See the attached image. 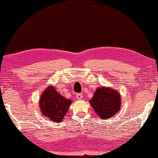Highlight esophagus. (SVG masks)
<instances>
[{
	"label": "esophagus",
	"instance_id": "1",
	"mask_svg": "<svg viewBox=\"0 0 158 158\" xmlns=\"http://www.w3.org/2000/svg\"><path fill=\"white\" fill-rule=\"evenodd\" d=\"M76 97H77V99H78V100L82 99V98H83V94H81V93H77V94L76 95Z\"/></svg>",
	"mask_w": 158,
	"mask_h": 158
}]
</instances>
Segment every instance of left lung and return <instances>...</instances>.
<instances>
[{"label":"left lung","instance_id":"left-lung-1","mask_svg":"<svg viewBox=\"0 0 158 158\" xmlns=\"http://www.w3.org/2000/svg\"><path fill=\"white\" fill-rule=\"evenodd\" d=\"M89 103L99 118L106 120L111 118L120 111L121 98L116 89L102 86L95 91Z\"/></svg>","mask_w":158,"mask_h":158}]
</instances>
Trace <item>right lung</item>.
I'll use <instances>...</instances> for the list:
<instances>
[{"label": "right lung", "instance_id": "right-lung-1", "mask_svg": "<svg viewBox=\"0 0 158 158\" xmlns=\"http://www.w3.org/2000/svg\"><path fill=\"white\" fill-rule=\"evenodd\" d=\"M72 100L62 96L53 86H47L39 100V107L42 115L51 121L59 123L69 111Z\"/></svg>", "mask_w": 158, "mask_h": 158}]
</instances>
